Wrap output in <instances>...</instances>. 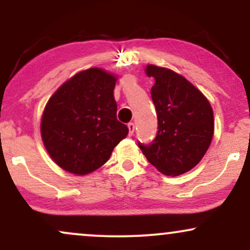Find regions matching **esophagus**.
<instances>
[{
  "instance_id": "1",
  "label": "esophagus",
  "mask_w": 250,
  "mask_h": 250,
  "mask_svg": "<svg viewBox=\"0 0 250 250\" xmlns=\"http://www.w3.org/2000/svg\"><path fill=\"white\" fill-rule=\"evenodd\" d=\"M128 129H129V135H133L135 131V125L133 122L128 123Z\"/></svg>"
}]
</instances>
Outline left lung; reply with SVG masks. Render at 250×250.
I'll use <instances>...</instances> for the list:
<instances>
[{
	"label": "left lung",
	"mask_w": 250,
	"mask_h": 250,
	"mask_svg": "<svg viewBox=\"0 0 250 250\" xmlns=\"http://www.w3.org/2000/svg\"><path fill=\"white\" fill-rule=\"evenodd\" d=\"M155 79L150 94L157 114V133L149 145L139 147L150 165L162 174L187 173L205 156L214 134L210 103L183 76L149 64Z\"/></svg>",
	"instance_id": "1"
}]
</instances>
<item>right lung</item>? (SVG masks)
<instances>
[{
	"mask_svg": "<svg viewBox=\"0 0 250 250\" xmlns=\"http://www.w3.org/2000/svg\"><path fill=\"white\" fill-rule=\"evenodd\" d=\"M115 83L107 71L91 68L63 83L49 99L41 135L48 154L62 169L76 175L96 170L128 135V127L116 117Z\"/></svg>",
	"mask_w": 250,
	"mask_h": 250,
	"instance_id": "1",
	"label": "right lung"
}]
</instances>
